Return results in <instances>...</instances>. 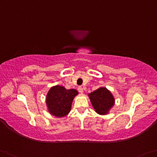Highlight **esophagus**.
<instances>
[{
    "instance_id": "1",
    "label": "esophagus",
    "mask_w": 157,
    "mask_h": 157,
    "mask_svg": "<svg viewBox=\"0 0 157 157\" xmlns=\"http://www.w3.org/2000/svg\"><path fill=\"white\" fill-rule=\"evenodd\" d=\"M78 91H79V92L80 94H83L84 89H83L82 87V86H79V87H78Z\"/></svg>"
}]
</instances>
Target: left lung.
I'll return each mask as SVG.
<instances>
[{
    "mask_svg": "<svg viewBox=\"0 0 157 157\" xmlns=\"http://www.w3.org/2000/svg\"><path fill=\"white\" fill-rule=\"evenodd\" d=\"M88 96L95 112L101 115L108 114L115 103L111 91L103 86L89 93Z\"/></svg>",
    "mask_w": 157,
    "mask_h": 157,
    "instance_id": "8db88e82",
    "label": "left lung"
}]
</instances>
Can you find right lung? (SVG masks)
Returning <instances> with one entry per match:
<instances>
[{
    "instance_id": "right-lung-1",
    "label": "right lung",
    "mask_w": 157,
    "mask_h": 157,
    "mask_svg": "<svg viewBox=\"0 0 157 157\" xmlns=\"http://www.w3.org/2000/svg\"><path fill=\"white\" fill-rule=\"evenodd\" d=\"M77 95L78 91L75 89H66L60 85L52 86L45 99L47 110L56 117H63L71 112L72 103Z\"/></svg>"
}]
</instances>
